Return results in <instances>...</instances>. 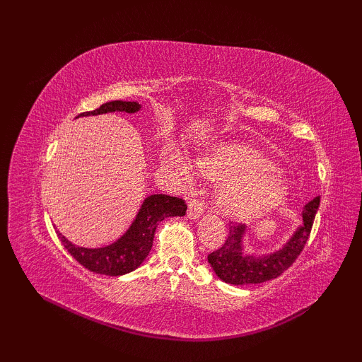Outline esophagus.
Segmentation results:
<instances>
[{"instance_id":"esophagus-1","label":"esophagus","mask_w":362,"mask_h":362,"mask_svg":"<svg viewBox=\"0 0 362 362\" xmlns=\"http://www.w3.org/2000/svg\"><path fill=\"white\" fill-rule=\"evenodd\" d=\"M204 213V202L199 199H192L189 202V217L198 218Z\"/></svg>"}]
</instances>
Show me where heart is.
Instances as JSON below:
<instances>
[{
    "label": "heart",
    "instance_id": "obj_1",
    "mask_svg": "<svg viewBox=\"0 0 362 362\" xmlns=\"http://www.w3.org/2000/svg\"><path fill=\"white\" fill-rule=\"evenodd\" d=\"M168 163L181 182L193 181L194 170L187 158L170 152ZM196 164L205 177L225 180L217 192V204L228 214L249 216L282 199L284 185L276 177V166L254 149L223 145L208 152Z\"/></svg>",
    "mask_w": 362,
    "mask_h": 362
}]
</instances>
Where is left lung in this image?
I'll return each mask as SVG.
<instances>
[{"mask_svg": "<svg viewBox=\"0 0 362 362\" xmlns=\"http://www.w3.org/2000/svg\"><path fill=\"white\" fill-rule=\"evenodd\" d=\"M319 205V196L306 204L302 211L303 225L294 233L286 246L264 257L243 254L242 237L246 228L243 223L231 222L225 243L208 255V262L218 278L234 286L261 284L281 276L298 259L308 242Z\"/></svg>", "mask_w": 362, "mask_h": 362, "instance_id": "left-lung-1", "label": "left lung"}]
</instances>
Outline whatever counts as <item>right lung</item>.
<instances>
[{"instance_id": "obj_1", "label": "right lung", "mask_w": 362, "mask_h": 362, "mask_svg": "<svg viewBox=\"0 0 362 362\" xmlns=\"http://www.w3.org/2000/svg\"><path fill=\"white\" fill-rule=\"evenodd\" d=\"M139 108L140 105L133 101H110L95 108L93 112H84L78 116L101 115L108 112L134 113ZM185 210H187V204L178 196L152 194L145 199L136 221L129 226L128 231L110 246L86 249L72 245L59 231L57 235L63 246L83 267L95 273H101V275L119 276L136 270L149 255L157 225L166 217L184 216Z\"/></svg>"}]
</instances>
